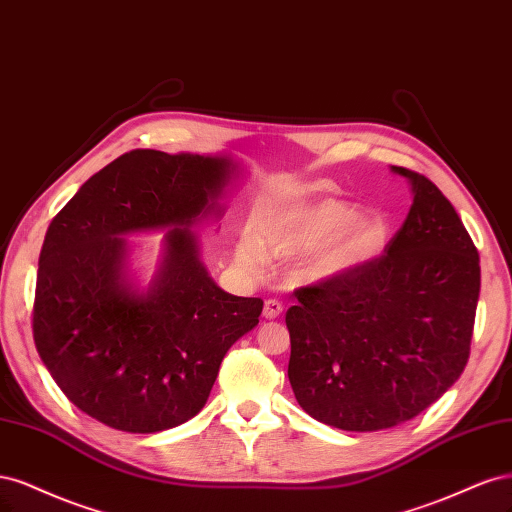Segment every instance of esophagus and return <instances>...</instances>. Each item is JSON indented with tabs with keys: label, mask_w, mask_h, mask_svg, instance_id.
Segmentation results:
<instances>
[{
	"label": "esophagus",
	"mask_w": 512,
	"mask_h": 512,
	"mask_svg": "<svg viewBox=\"0 0 512 512\" xmlns=\"http://www.w3.org/2000/svg\"><path fill=\"white\" fill-rule=\"evenodd\" d=\"M280 312H283V304L278 300H266V304H263V317L266 319H276Z\"/></svg>",
	"instance_id": "esophagus-1"
}]
</instances>
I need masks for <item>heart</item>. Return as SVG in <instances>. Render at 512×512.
<instances>
[{
  "label": "heart",
  "instance_id": "b5f03b06",
  "mask_svg": "<svg viewBox=\"0 0 512 512\" xmlns=\"http://www.w3.org/2000/svg\"><path fill=\"white\" fill-rule=\"evenodd\" d=\"M389 225L381 212L361 210L336 197L293 202L259 210L255 234L244 232L234 259L249 274L270 263H289L306 255L304 272L312 280H332L364 268L385 251Z\"/></svg>",
  "mask_w": 512,
  "mask_h": 512
}]
</instances>
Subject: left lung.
<instances>
[{
	"label": "left lung",
	"instance_id": "1",
	"mask_svg": "<svg viewBox=\"0 0 512 512\" xmlns=\"http://www.w3.org/2000/svg\"><path fill=\"white\" fill-rule=\"evenodd\" d=\"M412 206L385 255L295 291L289 383L312 419L378 432L432 406L464 372L481 291L478 251L453 204L406 168Z\"/></svg>",
	"mask_w": 512,
	"mask_h": 512
}]
</instances>
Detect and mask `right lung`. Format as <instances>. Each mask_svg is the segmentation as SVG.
Returning a JSON list of instances; mask_svg holds the SVG:
<instances>
[{"label": "right lung", "mask_w": 512, "mask_h": 512, "mask_svg": "<svg viewBox=\"0 0 512 512\" xmlns=\"http://www.w3.org/2000/svg\"><path fill=\"white\" fill-rule=\"evenodd\" d=\"M242 174L229 155L131 151L91 176L48 225L38 263L34 340L68 400L131 434L189 421L219 366L259 323L263 302L217 287L191 227L219 221ZM166 231L140 288L127 235Z\"/></svg>", "instance_id": "add662e5"}]
</instances>
